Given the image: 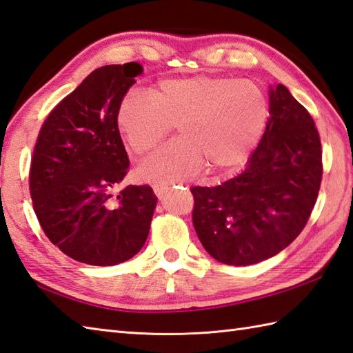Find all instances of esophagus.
I'll return each instance as SVG.
<instances>
[{
  "instance_id": "esophagus-1",
  "label": "esophagus",
  "mask_w": 353,
  "mask_h": 353,
  "mask_svg": "<svg viewBox=\"0 0 353 353\" xmlns=\"http://www.w3.org/2000/svg\"><path fill=\"white\" fill-rule=\"evenodd\" d=\"M166 189H168V184H154V192L158 198H161L164 195Z\"/></svg>"
}]
</instances>
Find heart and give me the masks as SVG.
Returning a JSON list of instances; mask_svg holds the SVG:
<instances>
[{"label": "heart", "mask_w": 353, "mask_h": 353, "mask_svg": "<svg viewBox=\"0 0 353 353\" xmlns=\"http://www.w3.org/2000/svg\"><path fill=\"white\" fill-rule=\"evenodd\" d=\"M271 119L267 92L250 79L199 74L166 79L149 92L132 90L117 123L137 155L148 154L178 123L181 139L141 164L143 179L166 184L195 178L204 168L225 174L247 161Z\"/></svg>", "instance_id": "b5f03b06"}]
</instances>
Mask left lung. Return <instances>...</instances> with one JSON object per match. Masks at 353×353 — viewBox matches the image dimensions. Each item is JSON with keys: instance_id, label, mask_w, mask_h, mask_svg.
<instances>
[{"instance_id": "1", "label": "left lung", "mask_w": 353, "mask_h": 353, "mask_svg": "<svg viewBox=\"0 0 353 353\" xmlns=\"http://www.w3.org/2000/svg\"><path fill=\"white\" fill-rule=\"evenodd\" d=\"M271 119L245 170L192 187L193 225L218 262L245 267L276 256L305 228L317 201L321 141L311 114L286 86L270 90Z\"/></svg>"}]
</instances>
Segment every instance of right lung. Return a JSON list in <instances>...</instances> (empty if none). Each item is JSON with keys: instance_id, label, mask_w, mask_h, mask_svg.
I'll return each mask as SVG.
<instances>
[{"instance_id": "add662e5", "label": "right lung", "mask_w": 353, "mask_h": 353, "mask_svg": "<svg viewBox=\"0 0 353 353\" xmlns=\"http://www.w3.org/2000/svg\"><path fill=\"white\" fill-rule=\"evenodd\" d=\"M141 65L92 71L48 114L33 149L28 187L50 242L77 262L111 267L148 239L158 198L152 187L126 185L129 158L117 114Z\"/></svg>"}]
</instances>
